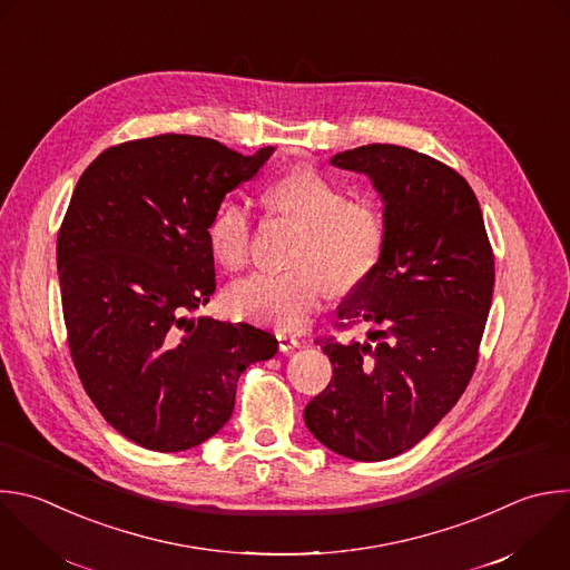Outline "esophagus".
<instances>
[{"label":"esophagus","mask_w":570,"mask_h":570,"mask_svg":"<svg viewBox=\"0 0 570 570\" xmlns=\"http://www.w3.org/2000/svg\"><path fill=\"white\" fill-rule=\"evenodd\" d=\"M277 344H279V351L282 353H288L293 351L297 344H299V337L297 335H291L286 331H277Z\"/></svg>","instance_id":"34e87169"}]
</instances>
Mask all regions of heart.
<instances>
[{
  "label": "heart",
  "instance_id": "heart-1",
  "mask_svg": "<svg viewBox=\"0 0 570 570\" xmlns=\"http://www.w3.org/2000/svg\"><path fill=\"white\" fill-rule=\"evenodd\" d=\"M271 215L302 224L291 248V268L257 271L228 288L239 315H255L282 328H299L328 293L346 295L362 286L381 264L387 222L373 202H355L311 165L279 174L264 193ZM255 219L248 204L226 199L208 224L215 259L237 271L248 262Z\"/></svg>",
  "mask_w": 570,
  "mask_h": 570
}]
</instances>
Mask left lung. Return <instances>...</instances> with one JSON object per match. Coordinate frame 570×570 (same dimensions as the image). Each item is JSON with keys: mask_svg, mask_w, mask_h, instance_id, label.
<instances>
[{"mask_svg": "<svg viewBox=\"0 0 570 570\" xmlns=\"http://www.w3.org/2000/svg\"><path fill=\"white\" fill-rule=\"evenodd\" d=\"M331 163L371 178L385 202L387 244L337 308V331H373L360 342L317 340L333 377L304 423L335 454L385 461L423 441L465 392L492 304L494 255L472 187L450 165L381 142Z\"/></svg>", "mask_w": 570, "mask_h": 570, "instance_id": "8db88e82", "label": "left lung"}]
</instances>
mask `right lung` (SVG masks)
Returning <instances> with one entry per match:
<instances>
[{
  "instance_id": "1",
  "label": "right lung",
  "mask_w": 570,
  "mask_h": 570,
  "mask_svg": "<svg viewBox=\"0 0 570 570\" xmlns=\"http://www.w3.org/2000/svg\"><path fill=\"white\" fill-rule=\"evenodd\" d=\"M275 147L158 134L107 147L82 171L58 233L71 360L125 439L183 452L233 416L239 375L277 353L268 331L193 317L217 291L208 224Z\"/></svg>"
}]
</instances>
